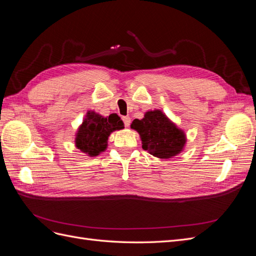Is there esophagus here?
<instances>
[{
  "label": "esophagus",
  "mask_w": 256,
  "mask_h": 256,
  "mask_svg": "<svg viewBox=\"0 0 256 256\" xmlns=\"http://www.w3.org/2000/svg\"><path fill=\"white\" fill-rule=\"evenodd\" d=\"M122 122H124V124H125L126 127H129L130 126V122H131V118H129V116H124Z\"/></svg>",
  "instance_id": "1"
}]
</instances>
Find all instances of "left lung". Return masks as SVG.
<instances>
[{
	"mask_svg": "<svg viewBox=\"0 0 256 256\" xmlns=\"http://www.w3.org/2000/svg\"><path fill=\"white\" fill-rule=\"evenodd\" d=\"M140 134L142 148L160 159H170L180 154L187 138L161 110L147 111L142 120H134L130 126Z\"/></svg>",
	"mask_w": 256,
	"mask_h": 256,
	"instance_id": "8db88e82",
	"label": "left lung"
}]
</instances>
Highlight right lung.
<instances>
[{
  "label": "right lung",
  "instance_id": "1",
  "mask_svg": "<svg viewBox=\"0 0 256 256\" xmlns=\"http://www.w3.org/2000/svg\"><path fill=\"white\" fill-rule=\"evenodd\" d=\"M124 129L120 116L113 113L109 116L88 111L74 138V145L90 157H96L108 147V138L115 130Z\"/></svg>",
  "mask_w": 256,
  "mask_h": 256
}]
</instances>
